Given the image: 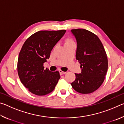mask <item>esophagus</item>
<instances>
[{
	"instance_id": "34e87169",
	"label": "esophagus",
	"mask_w": 124,
	"mask_h": 124,
	"mask_svg": "<svg viewBox=\"0 0 124 124\" xmlns=\"http://www.w3.org/2000/svg\"><path fill=\"white\" fill-rule=\"evenodd\" d=\"M59 72H60V75L65 74H66V72H63V71H62V70H59Z\"/></svg>"
}]
</instances>
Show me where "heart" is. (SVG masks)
Wrapping results in <instances>:
<instances>
[{
	"label": "heart",
	"instance_id": "obj_1",
	"mask_svg": "<svg viewBox=\"0 0 124 124\" xmlns=\"http://www.w3.org/2000/svg\"><path fill=\"white\" fill-rule=\"evenodd\" d=\"M68 41H71V40H68Z\"/></svg>",
	"mask_w": 124,
	"mask_h": 124
}]
</instances>
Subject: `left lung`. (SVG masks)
Wrapping results in <instances>:
<instances>
[{"mask_svg": "<svg viewBox=\"0 0 124 124\" xmlns=\"http://www.w3.org/2000/svg\"><path fill=\"white\" fill-rule=\"evenodd\" d=\"M77 40L76 59L81 73H75L70 84L77 92L87 94L95 91L104 80L108 70V58L102 42L94 33L85 29H72Z\"/></svg>", "mask_w": 124, "mask_h": 124, "instance_id": "obj_1", "label": "left lung"}]
</instances>
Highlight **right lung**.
Segmentation results:
<instances>
[{"label":"right lung","instance_id":"obj_1","mask_svg":"<svg viewBox=\"0 0 124 124\" xmlns=\"http://www.w3.org/2000/svg\"><path fill=\"white\" fill-rule=\"evenodd\" d=\"M66 32L38 31L31 35L23 45L18 58L17 72L21 82L31 93L44 96L55 88L60 78L59 72L44 70L43 65Z\"/></svg>","mask_w":124,"mask_h":124}]
</instances>
